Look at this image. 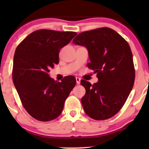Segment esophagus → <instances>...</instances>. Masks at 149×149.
I'll list each match as a JSON object with an SVG mask.
<instances>
[{
  "mask_svg": "<svg viewBox=\"0 0 149 149\" xmlns=\"http://www.w3.org/2000/svg\"><path fill=\"white\" fill-rule=\"evenodd\" d=\"M76 81H77V84L79 85L81 83V79L79 77H76Z\"/></svg>",
  "mask_w": 149,
  "mask_h": 149,
  "instance_id": "obj_1",
  "label": "esophagus"
}]
</instances>
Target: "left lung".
I'll list each match as a JSON object with an SVG mask.
<instances>
[{"label": "left lung", "instance_id": "obj_1", "mask_svg": "<svg viewBox=\"0 0 149 149\" xmlns=\"http://www.w3.org/2000/svg\"><path fill=\"white\" fill-rule=\"evenodd\" d=\"M73 43L85 46L89 52V68L98 81L91 85L81 81L86 92L81 98L89 117L105 120L113 117L127 100L135 80L133 56L127 42L110 28H100L79 34Z\"/></svg>", "mask_w": 149, "mask_h": 149}]
</instances>
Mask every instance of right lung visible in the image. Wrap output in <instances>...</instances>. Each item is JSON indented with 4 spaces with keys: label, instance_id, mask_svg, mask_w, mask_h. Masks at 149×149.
Segmentation results:
<instances>
[{
    "label": "right lung",
    "instance_id": "1",
    "mask_svg": "<svg viewBox=\"0 0 149 149\" xmlns=\"http://www.w3.org/2000/svg\"><path fill=\"white\" fill-rule=\"evenodd\" d=\"M74 32L36 30L16 48L12 77L22 105L40 121H49L62 113L64 102L76 85L73 76L58 82L49 77V69L59 63L60 49L77 35Z\"/></svg>",
    "mask_w": 149,
    "mask_h": 149
}]
</instances>
